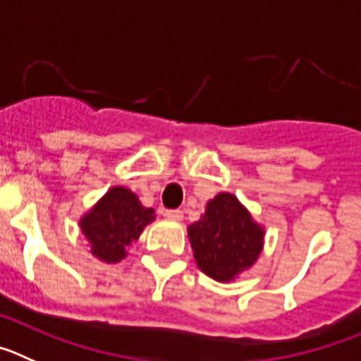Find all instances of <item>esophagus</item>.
I'll return each instance as SVG.
<instances>
[{
	"label": "esophagus",
	"mask_w": 361,
	"mask_h": 361,
	"mask_svg": "<svg viewBox=\"0 0 361 361\" xmlns=\"http://www.w3.org/2000/svg\"><path fill=\"white\" fill-rule=\"evenodd\" d=\"M165 216L171 217V219L180 221L181 217H183V212H181L180 209H169V210H165Z\"/></svg>",
	"instance_id": "esophagus-1"
}]
</instances>
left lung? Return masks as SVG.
Segmentation results:
<instances>
[{
  "instance_id": "8db88e82",
  "label": "left lung",
  "mask_w": 361,
  "mask_h": 361,
  "mask_svg": "<svg viewBox=\"0 0 361 361\" xmlns=\"http://www.w3.org/2000/svg\"><path fill=\"white\" fill-rule=\"evenodd\" d=\"M264 230L233 194L221 192L207 203L200 221L188 226L194 259L203 274L228 282L257 261Z\"/></svg>"
}]
</instances>
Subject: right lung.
<instances>
[{"label": "right lung", "mask_w": 361, "mask_h": 361, "mask_svg": "<svg viewBox=\"0 0 361 361\" xmlns=\"http://www.w3.org/2000/svg\"><path fill=\"white\" fill-rule=\"evenodd\" d=\"M151 221H154V210L145 209L129 188L113 187L80 219V230L97 259L118 262Z\"/></svg>", "instance_id": "obj_1"}]
</instances>
